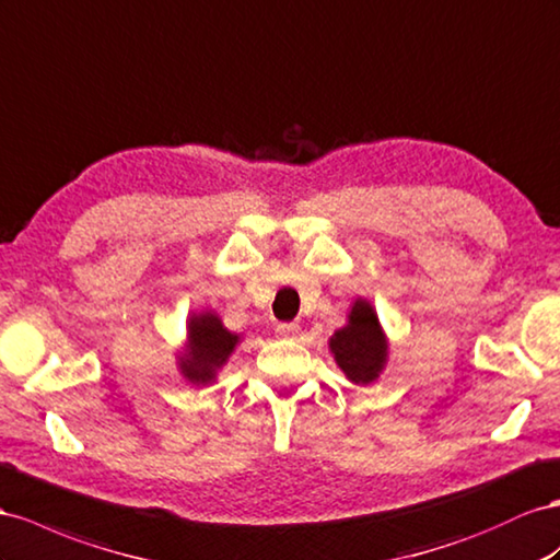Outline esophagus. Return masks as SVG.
I'll use <instances>...</instances> for the list:
<instances>
[{"label":"esophagus","mask_w":560,"mask_h":560,"mask_svg":"<svg viewBox=\"0 0 560 560\" xmlns=\"http://www.w3.org/2000/svg\"><path fill=\"white\" fill-rule=\"evenodd\" d=\"M299 325L296 323H280L278 325V335L284 337V339H294L299 335Z\"/></svg>","instance_id":"1"}]
</instances>
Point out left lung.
Wrapping results in <instances>:
<instances>
[{"label":"left lung","instance_id":"obj_1","mask_svg":"<svg viewBox=\"0 0 560 560\" xmlns=\"http://www.w3.org/2000/svg\"><path fill=\"white\" fill-rule=\"evenodd\" d=\"M329 353L349 382L368 386L380 380L388 360V339L368 299L353 301L349 320L329 337Z\"/></svg>","mask_w":560,"mask_h":560}]
</instances>
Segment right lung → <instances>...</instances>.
Segmentation results:
<instances>
[{
  "label": "right lung",
  "instance_id": "1",
  "mask_svg": "<svg viewBox=\"0 0 560 560\" xmlns=\"http://www.w3.org/2000/svg\"><path fill=\"white\" fill-rule=\"evenodd\" d=\"M237 343L240 335L225 327L214 311L192 313L186 327V349L176 355V365L186 382L211 384Z\"/></svg>",
  "mask_w": 560,
  "mask_h": 560
}]
</instances>
